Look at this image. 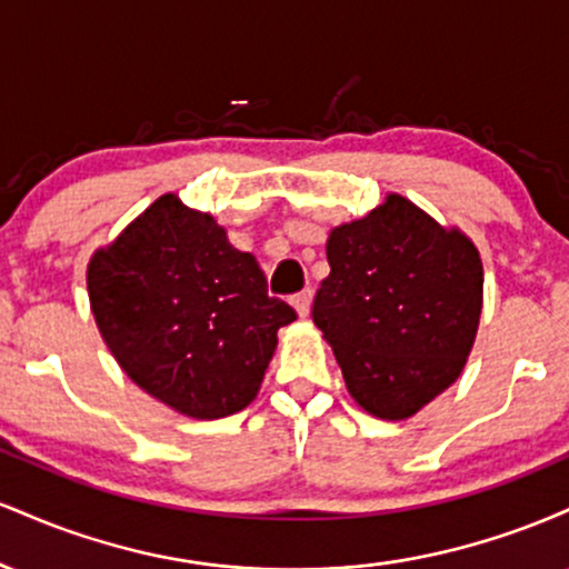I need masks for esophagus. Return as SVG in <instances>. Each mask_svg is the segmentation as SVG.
Here are the masks:
<instances>
[{"label":"esophagus","instance_id":"1","mask_svg":"<svg viewBox=\"0 0 569 569\" xmlns=\"http://www.w3.org/2000/svg\"><path fill=\"white\" fill-rule=\"evenodd\" d=\"M291 305L297 307L299 318H307V312H310V305H312V291H310V289H305V291L293 293V297H291Z\"/></svg>","mask_w":569,"mask_h":569}]
</instances>
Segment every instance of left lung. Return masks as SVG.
Wrapping results in <instances>:
<instances>
[{
    "instance_id": "1",
    "label": "left lung",
    "mask_w": 569,
    "mask_h": 569,
    "mask_svg": "<svg viewBox=\"0 0 569 569\" xmlns=\"http://www.w3.org/2000/svg\"><path fill=\"white\" fill-rule=\"evenodd\" d=\"M312 321L335 348L350 396L403 420L460 377L481 316L479 251L401 194L337 227Z\"/></svg>"
}]
</instances>
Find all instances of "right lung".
Here are the masks:
<instances>
[{"mask_svg": "<svg viewBox=\"0 0 569 569\" xmlns=\"http://www.w3.org/2000/svg\"><path fill=\"white\" fill-rule=\"evenodd\" d=\"M88 293L103 342L130 380L198 420L253 401L278 329L297 318L267 293L257 259L173 194L96 253Z\"/></svg>", "mask_w": 569, "mask_h": 569, "instance_id": "obj_1", "label": "right lung"}]
</instances>
